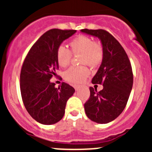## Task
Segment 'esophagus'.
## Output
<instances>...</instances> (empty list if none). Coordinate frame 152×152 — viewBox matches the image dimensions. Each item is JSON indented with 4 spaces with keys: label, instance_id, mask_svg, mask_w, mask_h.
I'll use <instances>...</instances> for the list:
<instances>
[{
    "label": "esophagus",
    "instance_id": "1",
    "mask_svg": "<svg viewBox=\"0 0 152 152\" xmlns=\"http://www.w3.org/2000/svg\"><path fill=\"white\" fill-rule=\"evenodd\" d=\"M74 88H75V90H76V91H78V90L80 89V86H79V85H75Z\"/></svg>",
    "mask_w": 152,
    "mask_h": 152
}]
</instances>
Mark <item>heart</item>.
Masks as SVG:
<instances>
[{
  "instance_id": "1",
  "label": "heart",
  "mask_w": 152,
  "mask_h": 152,
  "mask_svg": "<svg viewBox=\"0 0 152 152\" xmlns=\"http://www.w3.org/2000/svg\"><path fill=\"white\" fill-rule=\"evenodd\" d=\"M70 46L73 53H82V63H87L90 66H96L102 61L103 56L102 45L95 42L89 37L80 35L74 38L70 42ZM56 56L58 65L62 67H65L70 63L72 53L65 45H60L56 49ZM89 73L90 70L85 66L72 67L65 72L64 77L70 83L78 84L85 81Z\"/></svg>"
}]
</instances>
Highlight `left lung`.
<instances>
[{"label":"left lung","instance_id":"left-lung-1","mask_svg":"<svg viewBox=\"0 0 152 152\" xmlns=\"http://www.w3.org/2000/svg\"><path fill=\"white\" fill-rule=\"evenodd\" d=\"M81 32L99 38L103 49L102 64L92 83L102 84L104 88L96 93L90 87L85 113L92 121L110 123L121 114L128 102L133 85L131 64L121 45L107 31L82 29Z\"/></svg>","mask_w":152,"mask_h":152}]
</instances>
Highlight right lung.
<instances>
[{
    "label": "right lung",
    "instance_id": "add662e5",
    "mask_svg": "<svg viewBox=\"0 0 152 152\" xmlns=\"http://www.w3.org/2000/svg\"><path fill=\"white\" fill-rule=\"evenodd\" d=\"M76 30L50 29L35 42L27 54L20 72V92L27 112L38 123L51 125L65 115L69 98L75 93L73 87L63 83L58 88L50 82L59 69L56 49L74 34Z\"/></svg>",
    "mask_w": 152,
    "mask_h": 152
}]
</instances>
